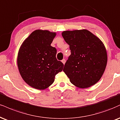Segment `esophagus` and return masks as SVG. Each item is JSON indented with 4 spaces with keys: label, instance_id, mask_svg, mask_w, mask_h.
I'll return each mask as SVG.
<instances>
[{
    "label": "esophagus",
    "instance_id": "1",
    "mask_svg": "<svg viewBox=\"0 0 120 120\" xmlns=\"http://www.w3.org/2000/svg\"><path fill=\"white\" fill-rule=\"evenodd\" d=\"M61 62L63 63V64H65V62H66V60H65V59H63V60H62Z\"/></svg>",
    "mask_w": 120,
    "mask_h": 120
}]
</instances>
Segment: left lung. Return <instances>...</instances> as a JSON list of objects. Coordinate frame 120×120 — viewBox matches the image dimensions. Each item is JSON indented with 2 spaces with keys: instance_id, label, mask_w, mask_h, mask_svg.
I'll use <instances>...</instances> for the list:
<instances>
[{
  "instance_id": "8db88e82",
  "label": "left lung",
  "mask_w": 120,
  "mask_h": 120,
  "mask_svg": "<svg viewBox=\"0 0 120 120\" xmlns=\"http://www.w3.org/2000/svg\"><path fill=\"white\" fill-rule=\"evenodd\" d=\"M61 34L71 50L63 71L76 87L84 89L94 85L106 68L107 54L105 45L86 29L65 31Z\"/></svg>"
}]
</instances>
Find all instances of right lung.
<instances>
[{"instance_id": "add662e5", "label": "right lung", "mask_w": 120, "mask_h": 120, "mask_svg": "<svg viewBox=\"0 0 120 120\" xmlns=\"http://www.w3.org/2000/svg\"><path fill=\"white\" fill-rule=\"evenodd\" d=\"M56 33L36 30L23 42L17 56L21 77L28 86L44 90L54 83L64 64L56 58V49L51 44Z\"/></svg>"}]
</instances>
